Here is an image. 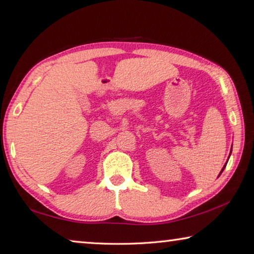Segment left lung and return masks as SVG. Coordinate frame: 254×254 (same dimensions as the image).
<instances>
[{"label": "left lung", "mask_w": 254, "mask_h": 254, "mask_svg": "<svg viewBox=\"0 0 254 254\" xmlns=\"http://www.w3.org/2000/svg\"><path fill=\"white\" fill-rule=\"evenodd\" d=\"M231 151H232V147H231ZM231 151H230V155H231ZM230 155H229V157H230ZM228 160H229V158H228ZM227 163H228V162H227ZM227 163H226V165H227ZM226 165L222 167V170H221V172H220V174H219V176L221 175V173L223 172V170H225V168H226ZM219 176H218V177H219Z\"/></svg>", "instance_id": "1"}]
</instances>
